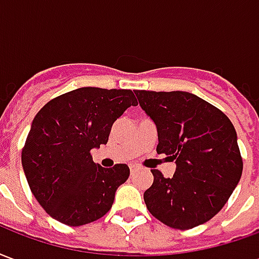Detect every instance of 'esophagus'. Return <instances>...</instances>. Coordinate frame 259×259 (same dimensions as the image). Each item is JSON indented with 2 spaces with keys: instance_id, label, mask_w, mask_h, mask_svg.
Masks as SVG:
<instances>
[{
  "instance_id": "obj_1",
  "label": "esophagus",
  "mask_w": 259,
  "mask_h": 259,
  "mask_svg": "<svg viewBox=\"0 0 259 259\" xmlns=\"http://www.w3.org/2000/svg\"><path fill=\"white\" fill-rule=\"evenodd\" d=\"M139 170V166H136V165H130V172L132 174H135V172H137Z\"/></svg>"
}]
</instances>
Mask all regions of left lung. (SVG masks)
I'll return each mask as SVG.
<instances>
[{
    "mask_svg": "<svg viewBox=\"0 0 259 259\" xmlns=\"http://www.w3.org/2000/svg\"><path fill=\"white\" fill-rule=\"evenodd\" d=\"M135 93L157 126V152L176 162L172 178L151 170L154 183L144 193L147 209L179 230L208 222L228 202L243 174L233 123L187 91Z\"/></svg>",
    "mask_w": 259,
    "mask_h": 259,
    "instance_id": "obj_1",
    "label": "left lung"
}]
</instances>
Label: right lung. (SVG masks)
<instances>
[{
	"mask_svg": "<svg viewBox=\"0 0 259 259\" xmlns=\"http://www.w3.org/2000/svg\"><path fill=\"white\" fill-rule=\"evenodd\" d=\"M136 107L132 90L81 87L47 102L22 150L31 193L50 217L68 226L102 218L130 175L126 163L102 168L91 150L107 144L113 122Z\"/></svg>",
	"mask_w": 259,
	"mask_h": 259,
	"instance_id": "right-lung-1",
	"label": "right lung"
}]
</instances>
